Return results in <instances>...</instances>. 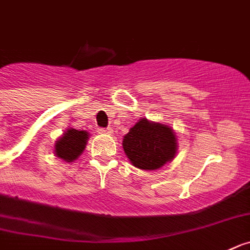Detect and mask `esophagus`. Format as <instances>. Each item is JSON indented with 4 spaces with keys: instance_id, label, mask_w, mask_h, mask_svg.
Instances as JSON below:
<instances>
[{
    "instance_id": "obj_1",
    "label": "esophagus",
    "mask_w": 250,
    "mask_h": 250,
    "mask_svg": "<svg viewBox=\"0 0 250 250\" xmlns=\"http://www.w3.org/2000/svg\"><path fill=\"white\" fill-rule=\"evenodd\" d=\"M98 132H99V134H111V129H110V127H99V129H98Z\"/></svg>"
}]
</instances>
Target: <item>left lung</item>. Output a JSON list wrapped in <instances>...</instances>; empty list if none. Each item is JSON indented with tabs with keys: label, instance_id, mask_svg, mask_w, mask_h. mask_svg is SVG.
<instances>
[{
	"label": "left lung",
	"instance_id": "obj_1",
	"mask_svg": "<svg viewBox=\"0 0 250 250\" xmlns=\"http://www.w3.org/2000/svg\"><path fill=\"white\" fill-rule=\"evenodd\" d=\"M123 147L135 167L157 170L175 157L177 144L170 126L141 119L125 135Z\"/></svg>",
	"mask_w": 250,
	"mask_h": 250
}]
</instances>
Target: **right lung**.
I'll use <instances>...</instances> for the list:
<instances>
[{"mask_svg": "<svg viewBox=\"0 0 250 250\" xmlns=\"http://www.w3.org/2000/svg\"><path fill=\"white\" fill-rule=\"evenodd\" d=\"M88 139V132L69 129L57 141L56 155L67 162H72L73 160H77L80 153L83 152Z\"/></svg>", "mask_w": 250, "mask_h": 250, "instance_id": "1", "label": "right lung"}]
</instances>
